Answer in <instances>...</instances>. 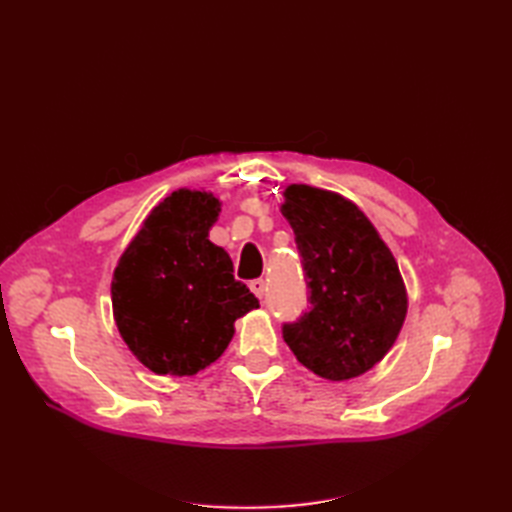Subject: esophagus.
I'll return each instance as SVG.
<instances>
[{
	"label": "esophagus",
	"mask_w": 512,
	"mask_h": 512,
	"mask_svg": "<svg viewBox=\"0 0 512 512\" xmlns=\"http://www.w3.org/2000/svg\"><path fill=\"white\" fill-rule=\"evenodd\" d=\"M250 288H252V292L256 294L258 299L265 297V290H267V284H265V280H260V277H258V280H252V282H250Z\"/></svg>",
	"instance_id": "obj_1"
}]
</instances>
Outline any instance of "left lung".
Wrapping results in <instances>:
<instances>
[{"label":"left lung","mask_w":512,"mask_h":512,"mask_svg":"<svg viewBox=\"0 0 512 512\" xmlns=\"http://www.w3.org/2000/svg\"><path fill=\"white\" fill-rule=\"evenodd\" d=\"M284 196L309 303L297 320L282 324L284 342L322 378L361 376L391 350L406 318L397 262L344 196L309 185H290Z\"/></svg>","instance_id":"obj_1"}]
</instances>
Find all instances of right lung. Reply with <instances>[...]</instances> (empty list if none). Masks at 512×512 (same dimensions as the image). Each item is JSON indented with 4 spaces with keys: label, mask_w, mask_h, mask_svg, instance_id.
Returning <instances> with one entry per match:
<instances>
[{
    "label": "right lung",
    "mask_w": 512,
    "mask_h": 512,
    "mask_svg": "<svg viewBox=\"0 0 512 512\" xmlns=\"http://www.w3.org/2000/svg\"><path fill=\"white\" fill-rule=\"evenodd\" d=\"M220 200L177 190L151 211L113 275V314L123 342L156 374L192 376L220 359L232 324L260 307L232 275L209 228Z\"/></svg>",
    "instance_id": "1"
}]
</instances>
